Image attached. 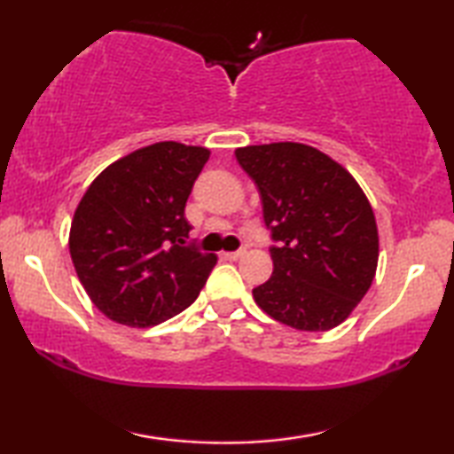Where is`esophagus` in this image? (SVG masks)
Segmentation results:
<instances>
[{
  "instance_id": "34e87169",
  "label": "esophagus",
  "mask_w": 454,
  "mask_h": 454,
  "mask_svg": "<svg viewBox=\"0 0 454 454\" xmlns=\"http://www.w3.org/2000/svg\"><path fill=\"white\" fill-rule=\"evenodd\" d=\"M244 254H246V250H236V252H224L222 256H224L226 260H240Z\"/></svg>"
}]
</instances>
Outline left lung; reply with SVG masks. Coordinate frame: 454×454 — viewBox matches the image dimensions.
Returning <instances> with one entry per match:
<instances>
[{"instance_id":"obj_1","label":"left lung","mask_w":454,"mask_h":454,"mask_svg":"<svg viewBox=\"0 0 454 454\" xmlns=\"http://www.w3.org/2000/svg\"><path fill=\"white\" fill-rule=\"evenodd\" d=\"M256 184L270 248V280L252 290L268 317L304 333L347 320L371 288L379 228L363 188L312 145L274 142L236 148Z\"/></svg>"}]
</instances>
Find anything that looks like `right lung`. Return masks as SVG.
<instances>
[{
	"label": "right lung",
	"instance_id": "right-lung-1",
	"mask_svg": "<svg viewBox=\"0 0 454 454\" xmlns=\"http://www.w3.org/2000/svg\"><path fill=\"white\" fill-rule=\"evenodd\" d=\"M210 150L158 142L116 160L74 212L70 254L90 301L132 328L156 326L196 301L216 254L180 246L194 180Z\"/></svg>",
	"mask_w": 454,
	"mask_h": 454
}]
</instances>
